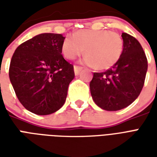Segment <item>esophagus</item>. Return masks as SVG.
Returning <instances> with one entry per match:
<instances>
[{"label":"esophagus","mask_w":157,"mask_h":157,"mask_svg":"<svg viewBox=\"0 0 157 157\" xmlns=\"http://www.w3.org/2000/svg\"><path fill=\"white\" fill-rule=\"evenodd\" d=\"M82 70V67H81V66H78V65H75L74 66V71H75V75H79V73H80V71Z\"/></svg>","instance_id":"1"}]
</instances>
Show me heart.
Returning <instances> with one entry per match:
<instances>
[{
  "instance_id": "heart-1",
  "label": "heart",
  "mask_w": 157,
  "mask_h": 157,
  "mask_svg": "<svg viewBox=\"0 0 157 157\" xmlns=\"http://www.w3.org/2000/svg\"><path fill=\"white\" fill-rule=\"evenodd\" d=\"M124 50L121 36L109 30L82 29L74 36L65 37L61 45V51L67 59H74L86 55L83 62L98 70H108L120 59Z\"/></svg>"
}]
</instances>
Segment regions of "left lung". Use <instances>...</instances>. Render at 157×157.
Instances as JSON below:
<instances>
[{
  "mask_svg": "<svg viewBox=\"0 0 157 157\" xmlns=\"http://www.w3.org/2000/svg\"><path fill=\"white\" fill-rule=\"evenodd\" d=\"M124 50L120 59L104 72H95L90 82L91 95L99 108L118 111L138 98L145 83L148 62L137 39L122 33Z\"/></svg>",
  "mask_w": 157,
  "mask_h": 157,
  "instance_id": "8db88e82",
  "label": "left lung"
}]
</instances>
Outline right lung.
<instances>
[{"label": "right lung", "mask_w": 157, "mask_h": 157, "mask_svg": "<svg viewBox=\"0 0 157 157\" xmlns=\"http://www.w3.org/2000/svg\"><path fill=\"white\" fill-rule=\"evenodd\" d=\"M65 38L41 33L27 40L12 55L9 77L17 98L27 110L48 115L64 105L74 67L61 55Z\"/></svg>", "instance_id": "obj_1"}]
</instances>
